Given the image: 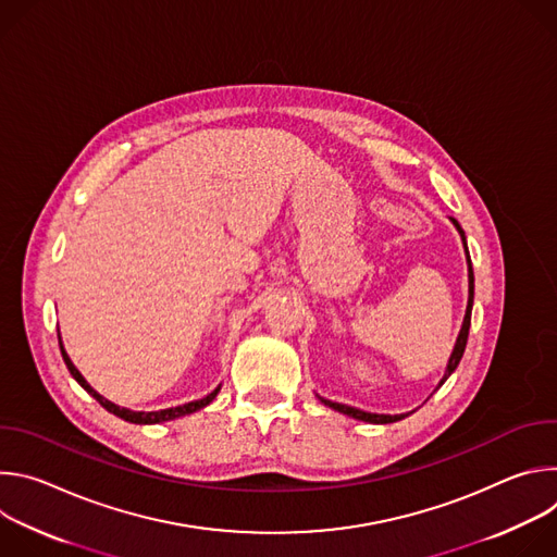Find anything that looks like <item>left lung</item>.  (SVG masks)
Returning a JSON list of instances; mask_svg holds the SVG:
<instances>
[{"label":"left lung","mask_w":557,"mask_h":557,"mask_svg":"<svg viewBox=\"0 0 557 557\" xmlns=\"http://www.w3.org/2000/svg\"><path fill=\"white\" fill-rule=\"evenodd\" d=\"M451 220V224L456 226V231H458V235H460V240H462V249H465V260H467V308H465V317H462V326H460V333H458V337H456V344H454V350H451V355H449V361H447V368H445V374H443V379L438 381V385H436V389L449 379V374L456 370V366L460 363V359H462V352H465V346H467V335H469V326H471V308H473V269H471V258H469V251H467V237H465V231L460 228V224H458V220H454V218H449ZM434 389V392H436ZM432 396V394H430ZM317 399H320L324 406H329V408H333V410H337V412H342V414H346V417H352V419H357V421H366V423H376V425H385V423H396V421H401V419H406V417H410L412 412H406V414H376V412H366V410H359V408H352V406H344V404H335V401H331V399H324V396H320L317 394Z\"/></svg>","instance_id":"1"}]
</instances>
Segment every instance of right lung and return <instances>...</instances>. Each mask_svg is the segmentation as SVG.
Returning a JSON list of instances; mask_svg holds the SVG:
<instances>
[{
  "instance_id": "add662e5",
  "label": "right lung",
  "mask_w": 557,
  "mask_h": 557,
  "mask_svg": "<svg viewBox=\"0 0 557 557\" xmlns=\"http://www.w3.org/2000/svg\"><path fill=\"white\" fill-rule=\"evenodd\" d=\"M59 348H61V355H63V361H65V366H67V370H70V374L74 376V381L82 385L90 396H95V399L108 410V412H112V414H116L119 419H123V421H127V423H136V425H153V423H163V421H174V419H181V417H185V414H194V412H198V410H202V408H207L215 396H218V392H220V385L213 389V392H209L207 396H202V399H198V401H189V404H183V406H176V408H165V410H156V412H134V410H127V408H121V406H116V404H112L110 399H106V396H101L88 381H86V376L76 370V366L72 363V359L67 357V352H65V348H63V342H61V337H59Z\"/></svg>"
}]
</instances>
